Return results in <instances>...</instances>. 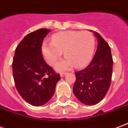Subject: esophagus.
Instances as JSON below:
<instances>
[{
  "label": "esophagus",
  "mask_w": 128,
  "mask_h": 128,
  "mask_svg": "<svg viewBox=\"0 0 128 128\" xmlns=\"http://www.w3.org/2000/svg\"><path fill=\"white\" fill-rule=\"evenodd\" d=\"M66 75V72H63L60 73V76H61V77H64V76H65Z\"/></svg>",
  "instance_id": "1"
}]
</instances>
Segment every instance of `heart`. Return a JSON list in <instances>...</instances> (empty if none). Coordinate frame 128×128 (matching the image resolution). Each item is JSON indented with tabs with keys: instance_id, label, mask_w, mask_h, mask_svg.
Instances as JSON below:
<instances>
[{
	"instance_id": "obj_1",
	"label": "heart",
	"mask_w": 128,
	"mask_h": 128,
	"mask_svg": "<svg viewBox=\"0 0 128 128\" xmlns=\"http://www.w3.org/2000/svg\"><path fill=\"white\" fill-rule=\"evenodd\" d=\"M95 47V38L92 33L80 31L59 32L52 37V42L45 40L42 53L48 64L53 66L62 55L66 58L56 64L58 70L86 66L90 61Z\"/></svg>"
}]
</instances>
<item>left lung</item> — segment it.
Returning a JSON list of instances; mask_svg holds the SVG:
<instances>
[{
	"label": "left lung",
	"instance_id": "obj_1",
	"mask_svg": "<svg viewBox=\"0 0 128 128\" xmlns=\"http://www.w3.org/2000/svg\"><path fill=\"white\" fill-rule=\"evenodd\" d=\"M93 33L98 42L96 53L86 68L75 72L76 80L72 89L78 100L86 105L96 104L104 98L112 75L110 47L97 32Z\"/></svg>",
	"mask_w": 128,
	"mask_h": 128
}]
</instances>
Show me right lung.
<instances>
[{"label": "right lung", "mask_w": 128, "mask_h": 128, "mask_svg": "<svg viewBox=\"0 0 128 128\" xmlns=\"http://www.w3.org/2000/svg\"><path fill=\"white\" fill-rule=\"evenodd\" d=\"M50 32L40 29L27 34L15 50L13 76L16 87L29 104L40 106L53 96L60 75L48 65L42 54L44 38Z\"/></svg>", "instance_id": "obj_1"}]
</instances>
